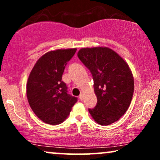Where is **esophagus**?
Returning <instances> with one entry per match:
<instances>
[{"label":"esophagus","instance_id":"34e87169","mask_svg":"<svg viewBox=\"0 0 160 160\" xmlns=\"http://www.w3.org/2000/svg\"><path fill=\"white\" fill-rule=\"evenodd\" d=\"M79 99L81 100H82L83 99H84V95H83V94H81V95H79Z\"/></svg>","mask_w":160,"mask_h":160}]
</instances>
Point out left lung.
Instances as JSON below:
<instances>
[{"instance_id":"left-lung-1","label":"left lung","mask_w":160,"mask_h":160,"mask_svg":"<svg viewBox=\"0 0 160 160\" xmlns=\"http://www.w3.org/2000/svg\"><path fill=\"white\" fill-rule=\"evenodd\" d=\"M77 55L93 77L98 102L89 109L92 119L104 126L118 121L128 109L134 92V78L128 64L108 47L82 48Z\"/></svg>"}]
</instances>
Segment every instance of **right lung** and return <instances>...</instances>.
Segmentation results:
<instances>
[{"label": "right lung", "mask_w": 160, "mask_h": 160, "mask_svg": "<svg viewBox=\"0 0 160 160\" xmlns=\"http://www.w3.org/2000/svg\"><path fill=\"white\" fill-rule=\"evenodd\" d=\"M76 49L48 52L37 60L28 77L26 93L30 108L45 123L61 124L67 119L77 98L68 94L62 81L65 65Z\"/></svg>", "instance_id": "add662e5"}]
</instances>
